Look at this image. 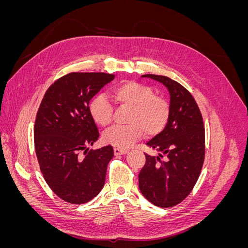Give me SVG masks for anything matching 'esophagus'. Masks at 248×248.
<instances>
[{
  "mask_svg": "<svg viewBox=\"0 0 248 248\" xmlns=\"http://www.w3.org/2000/svg\"><path fill=\"white\" fill-rule=\"evenodd\" d=\"M114 153H115V155H122V154L128 153V151H127V150H124V149L115 148V149H114Z\"/></svg>",
  "mask_w": 248,
  "mask_h": 248,
  "instance_id": "34e87169",
  "label": "esophagus"
}]
</instances>
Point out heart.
Instances as JSON below:
<instances>
[{
    "label": "heart",
    "instance_id": "1",
    "mask_svg": "<svg viewBox=\"0 0 248 248\" xmlns=\"http://www.w3.org/2000/svg\"><path fill=\"white\" fill-rule=\"evenodd\" d=\"M120 106L129 108L128 125L112 126L104 131L102 140L107 145L126 149L138 140L142 132L148 136L159 133L167 126L170 118V104L153 89L138 81H125L111 91ZM90 115L100 126H108L112 120V107L104 95H97L90 103Z\"/></svg>",
    "mask_w": 248,
    "mask_h": 248
}]
</instances>
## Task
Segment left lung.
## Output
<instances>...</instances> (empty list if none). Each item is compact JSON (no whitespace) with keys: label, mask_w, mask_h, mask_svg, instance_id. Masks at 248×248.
Here are the masks:
<instances>
[{"label":"left lung","mask_w":248,"mask_h":248,"mask_svg":"<svg viewBox=\"0 0 248 248\" xmlns=\"http://www.w3.org/2000/svg\"><path fill=\"white\" fill-rule=\"evenodd\" d=\"M161 82L170 93V118L164 129L147 142L158 151L146 155L139 174L140 190L150 202L169 208L181 202L196 185L205 158V129L192 95L168 77L145 74ZM164 155L166 160L161 158Z\"/></svg>","instance_id":"8db88e82"}]
</instances>
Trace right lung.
I'll list each match as a JSON object with an SVG mask.
<instances>
[{
	"instance_id": "1",
	"label": "right lung",
	"mask_w": 248,
	"mask_h": 248,
	"mask_svg": "<svg viewBox=\"0 0 248 248\" xmlns=\"http://www.w3.org/2000/svg\"><path fill=\"white\" fill-rule=\"evenodd\" d=\"M114 78L103 72L67 74L47 89L37 112L34 142L41 172L50 189L70 204H85L103 188L114 149L86 153L99 138L89 103Z\"/></svg>"
}]
</instances>
